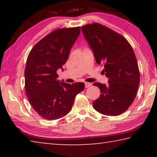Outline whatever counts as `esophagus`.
<instances>
[{
	"mask_svg": "<svg viewBox=\"0 0 157 157\" xmlns=\"http://www.w3.org/2000/svg\"><path fill=\"white\" fill-rule=\"evenodd\" d=\"M91 83H89V82H85V87H86V88H89V87H90L91 86Z\"/></svg>",
	"mask_w": 157,
	"mask_h": 157,
	"instance_id": "obj_1",
	"label": "esophagus"
}]
</instances>
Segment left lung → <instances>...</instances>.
<instances>
[{
  "label": "left lung",
  "mask_w": 157,
  "mask_h": 157,
  "mask_svg": "<svg viewBox=\"0 0 157 157\" xmlns=\"http://www.w3.org/2000/svg\"><path fill=\"white\" fill-rule=\"evenodd\" d=\"M82 31L95 61L104 65L102 73L109 78L107 85L94 84L100 89V95L93 106L106 116L121 115L134 102L140 83L139 66L132 47L123 36L100 23L85 25Z\"/></svg>",
  "instance_id": "1"
}]
</instances>
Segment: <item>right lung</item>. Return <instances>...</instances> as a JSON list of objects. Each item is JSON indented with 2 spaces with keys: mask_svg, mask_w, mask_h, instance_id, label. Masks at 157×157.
Returning <instances> with one entry per match:
<instances>
[{
  "mask_svg": "<svg viewBox=\"0 0 157 157\" xmlns=\"http://www.w3.org/2000/svg\"><path fill=\"white\" fill-rule=\"evenodd\" d=\"M80 27L55 30L36 43L28 55L25 68L26 95L34 110L47 120L65 116L84 89L83 82L60 83L57 74L68 60Z\"/></svg>",
  "mask_w": 157,
  "mask_h": 157,
  "instance_id": "1",
  "label": "right lung"
}]
</instances>
